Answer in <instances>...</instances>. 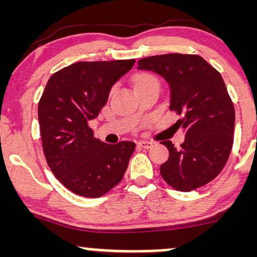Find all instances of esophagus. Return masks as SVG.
<instances>
[{"mask_svg": "<svg viewBox=\"0 0 257 257\" xmlns=\"http://www.w3.org/2000/svg\"><path fill=\"white\" fill-rule=\"evenodd\" d=\"M138 145L140 146V147H143V149L149 150V149H151V147L153 146V143H151V141H140V143H139Z\"/></svg>", "mask_w": 257, "mask_h": 257, "instance_id": "obj_1", "label": "esophagus"}]
</instances>
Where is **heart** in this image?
<instances>
[{
	"label": "heart",
	"instance_id": "1",
	"mask_svg": "<svg viewBox=\"0 0 257 257\" xmlns=\"http://www.w3.org/2000/svg\"><path fill=\"white\" fill-rule=\"evenodd\" d=\"M150 81H157V79L150 75H141V76H139L137 79H135V85L145 83V82H150Z\"/></svg>",
	"mask_w": 257,
	"mask_h": 257
}]
</instances>
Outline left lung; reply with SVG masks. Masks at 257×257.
<instances>
[{
	"instance_id": "1",
	"label": "left lung",
	"mask_w": 257,
	"mask_h": 257,
	"mask_svg": "<svg viewBox=\"0 0 257 257\" xmlns=\"http://www.w3.org/2000/svg\"><path fill=\"white\" fill-rule=\"evenodd\" d=\"M138 69L168 82L169 108L179 114L176 125L186 133L179 149L162 141L169 150L162 178L181 192L206 185L223 169L233 145L234 106L220 72L199 55L180 53L140 59Z\"/></svg>"
}]
</instances>
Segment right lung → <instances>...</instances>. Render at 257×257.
I'll list each match as a JSON object with an SVG mask.
<instances>
[{
    "mask_svg": "<svg viewBox=\"0 0 257 257\" xmlns=\"http://www.w3.org/2000/svg\"><path fill=\"white\" fill-rule=\"evenodd\" d=\"M134 64V59L81 61L47 82L38 102L43 152L55 178L78 196H104L124 176L135 144L102 143L88 123L98 117L112 85Z\"/></svg>",
    "mask_w": 257,
    "mask_h": 257,
    "instance_id": "right-lung-1",
    "label": "right lung"
}]
</instances>
